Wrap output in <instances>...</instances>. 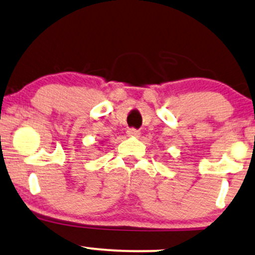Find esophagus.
<instances>
[{"instance_id":"1","label":"esophagus","mask_w":255,"mask_h":255,"mask_svg":"<svg viewBox=\"0 0 255 255\" xmlns=\"http://www.w3.org/2000/svg\"><path fill=\"white\" fill-rule=\"evenodd\" d=\"M127 134H128V136L137 137V136L140 135V131L136 130V129H134V128H130V129L127 130Z\"/></svg>"}]
</instances>
